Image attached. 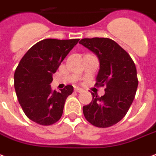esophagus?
I'll use <instances>...</instances> for the list:
<instances>
[{
  "label": "esophagus",
  "mask_w": 156,
  "mask_h": 156,
  "mask_svg": "<svg viewBox=\"0 0 156 156\" xmlns=\"http://www.w3.org/2000/svg\"><path fill=\"white\" fill-rule=\"evenodd\" d=\"M75 91L79 92V93H80V92H83V89L80 88V87H75Z\"/></svg>",
  "instance_id": "1"
}]
</instances>
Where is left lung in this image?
<instances>
[{
    "mask_svg": "<svg viewBox=\"0 0 156 156\" xmlns=\"http://www.w3.org/2000/svg\"><path fill=\"white\" fill-rule=\"evenodd\" d=\"M79 43L97 55L100 70L95 85L106 87L101 97L92 93L91 102L83 106V113L93 126L110 127L123 119L134 101L138 86L136 65L113 40L84 38Z\"/></svg>",
    "mask_w": 156,
    "mask_h": 156,
    "instance_id": "obj_1",
    "label": "left lung"
}]
</instances>
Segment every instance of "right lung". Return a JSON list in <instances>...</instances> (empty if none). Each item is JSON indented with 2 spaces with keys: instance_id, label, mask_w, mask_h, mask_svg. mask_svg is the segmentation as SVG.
<instances>
[{
  "instance_id": "add662e5",
  "label": "right lung",
  "mask_w": 156,
  "mask_h": 156,
  "mask_svg": "<svg viewBox=\"0 0 156 156\" xmlns=\"http://www.w3.org/2000/svg\"><path fill=\"white\" fill-rule=\"evenodd\" d=\"M79 41V39H45L25 54L16 69L14 86L18 101L30 120L50 126L61 119L66 100L73 92L66 86L52 90V75Z\"/></svg>"
}]
</instances>
